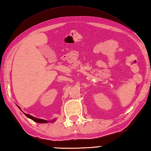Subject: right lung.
<instances>
[{"mask_svg": "<svg viewBox=\"0 0 151 151\" xmlns=\"http://www.w3.org/2000/svg\"><path fill=\"white\" fill-rule=\"evenodd\" d=\"M19 107V108L21 110V108H20V107L19 106H18ZM24 113V112H23ZM24 115H26V116L27 117H28V118H30V119H32V120H33L34 121H35V122H36V123H49V121H46V120H44V119H37V118H36V117H33V116H32V115H29V114H25V113H24Z\"/></svg>", "mask_w": 151, "mask_h": 151, "instance_id": "1", "label": "right lung"}]
</instances>
